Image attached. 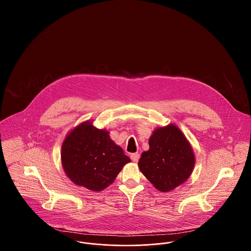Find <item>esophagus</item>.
Segmentation results:
<instances>
[{"label":"esophagus","mask_w":251,"mask_h":251,"mask_svg":"<svg viewBox=\"0 0 251 251\" xmlns=\"http://www.w3.org/2000/svg\"><path fill=\"white\" fill-rule=\"evenodd\" d=\"M139 158H140V154L138 152L131 153V161H133V162H137L139 160Z\"/></svg>","instance_id":"esophagus-1"}]
</instances>
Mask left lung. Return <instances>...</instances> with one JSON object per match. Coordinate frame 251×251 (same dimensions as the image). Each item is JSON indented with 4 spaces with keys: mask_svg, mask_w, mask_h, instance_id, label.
<instances>
[{
    "mask_svg": "<svg viewBox=\"0 0 251 251\" xmlns=\"http://www.w3.org/2000/svg\"><path fill=\"white\" fill-rule=\"evenodd\" d=\"M150 150L142 153L138 166L154 187L168 192L191 175L195 156L191 145L178 127L159 128L150 138Z\"/></svg>",
    "mask_w": 251,
    "mask_h": 251,
    "instance_id": "obj_1",
    "label": "left lung"
}]
</instances>
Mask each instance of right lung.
Returning a JSON list of instances; mask_svg holds the SVG:
<instances>
[{"mask_svg": "<svg viewBox=\"0 0 251 251\" xmlns=\"http://www.w3.org/2000/svg\"><path fill=\"white\" fill-rule=\"evenodd\" d=\"M62 166L72 181L92 191L111 184L125 164L131 162L109 132L86 121L69 133L62 145Z\"/></svg>", "mask_w": 251, "mask_h": 251, "instance_id": "obj_1", "label": "right lung"}]
</instances>
